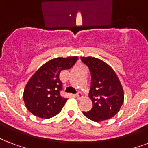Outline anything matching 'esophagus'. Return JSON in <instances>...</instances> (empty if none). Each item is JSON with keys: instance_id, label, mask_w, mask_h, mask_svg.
Returning a JSON list of instances; mask_svg holds the SVG:
<instances>
[{"instance_id": "1", "label": "esophagus", "mask_w": 148, "mask_h": 148, "mask_svg": "<svg viewBox=\"0 0 148 148\" xmlns=\"http://www.w3.org/2000/svg\"><path fill=\"white\" fill-rule=\"evenodd\" d=\"M75 97H76L77 99H82V92H77V93L75 95Z\"/></svg>"}]
</instances>
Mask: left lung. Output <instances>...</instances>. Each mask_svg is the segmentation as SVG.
<instances>
[{
    "mask_svg": "<svg viewBox=\"0 0 148 148\" xmlns=\"http://www.w3.org/2000/svg\"><path fill=\"white\" fill-rule=\"evenodd\" d=\"M91 73V88L88 96L92 108L85 117L92 121H101L111 119L118 113L124 101V92L115 72L101 60L94 57H81Z\"/></svg>",
    "mask_w": 148,
    "mask_h": 148,
    "instance_id": "8db88e82",
    "label": "left lung"
}]
</instances>
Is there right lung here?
Masks as SVG:
<instances>
[{
	"instance_id": "obj_1",
	"label": "right lung",
	"mask_w": 148,
	"mask_h": 148,
	"mask_svg": "<svg viewBox=\"0 0 148 148\" xmlns=\"http://www.w3.org/2000/svg\"><path fill=\"white\" fill-rule=\"evenodd\" d=\"M77 56L56 58L45 63L27 82L23 100L27 110L41 119H50L59 114L67 100L60 95L63 83L60 72L71 68Z\"/></svg>"
}]
</instances>
